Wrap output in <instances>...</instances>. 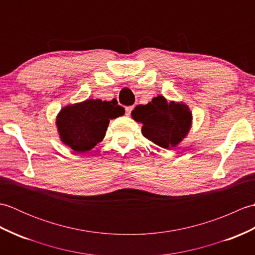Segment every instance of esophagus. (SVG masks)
<instances>
[{
    "instance_id": "34e87169",
    "label": "esophagus",
    "mask_w": 255,
    "mask_h": 255,
    "mask_svg": "<svg viewBox=\"0 0 255 255\" xmlns=\"http://www.w3.org/2000/svg\"><path fill=\"white\" fill-rule=\"evenodd\" d=\"M132 106H127L126 108H125V110H126V115L127 116H129V115H130V113H131V111H132Z\"/></svg>"
}]
</instances>
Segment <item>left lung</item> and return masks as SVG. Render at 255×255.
I'll return each mask as SVG.
<instances>
[{"label":"left lung","mask_w":255,"mask_h":255,"mask_svg":"<svg viewBox=\"0 0 255 255\" xmlns=\"http://www.w3.org/2000/svg\"><path fill=\"white\" fill-rule=\"evenodd\" d=\"M131 116L142 124L143 137L164 149L180 143L192 126V113L188 106L167 102L161 95L153 97L148 104L134 107Z\"/></svg>","instance_id":"8db88e82"}]
</instances>
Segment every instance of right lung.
I'll list each match as a JSON object with an SVG mask.
<instances>
[{"instance_id":"1","label":"right lung","mask_w":255,"mask_h":255,"mask_svg":"<svg viewBox=\"0 0 255 255\" xmlns=\"http://www.w3.org/2000/svg\"><path fill=\"white\" fill-rule=\"evenodd\" d=\"M124 114L116 100H86L62 108L57 116L58 132L75 152H85L104 139L110 119Z\"/></svg>"}]
</instances>
